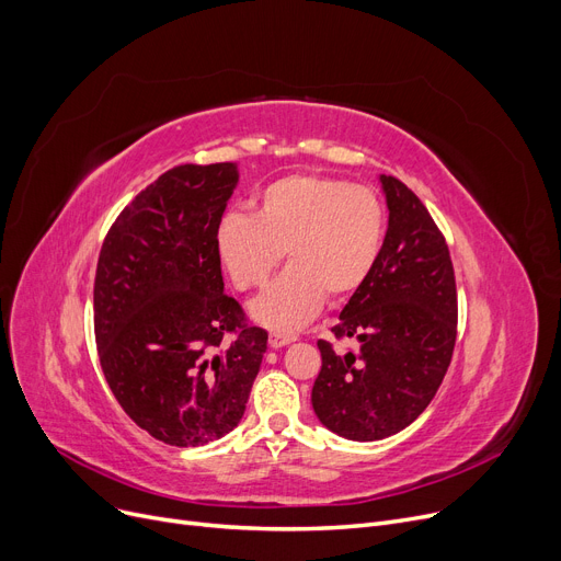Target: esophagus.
I'll use <instances>...</instances> for the list:
<instances>
[{
	"mask_svg": "<svg viewBox=\"0 0 561 561\" xmlns=\"http://www.w3.org/2000/svg\"><path fill=\"white\" fill-rule=\"evenodd\" d=\"M297 340V335H289V333H272L270 335V346L272 350H280L285 344H291Z\"/></svg>",
	"mask_w": 561,
	"mask_h": 561,
	"instance_id": "34e87169",
	"label": "esophagus"
}]
</instances>
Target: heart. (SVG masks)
<instances>
[{
	"instance_id": "1",
	"label": "heart",
	"mask_w": 561,
	"mask_h": 561,
	"mask_svg": "<svg viewBox=\"0 0 561 561\" xmlns=\"http://www.w3.org/2000/svg\"><path fill=\"white\" fill-rule=\"evenodd\" d=\"M386 205L369 186L291 173L266 184L257 215L232 209L217 226V255L237 289L264 285L283 260L287 270L251 304L264 327L297 331L331 301L352 297L369 278L386 237Z\"/></svg>"
}]
</instances>
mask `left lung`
Returning a JSON list of instances; mask_svg holds the SVG:
<instances>
[{
    "instance_id": "left-lung-1",
    "label": "left lung",
    "mask_w": 561,
    "mask_h": 561,
    "mask_svg": "<svg viewBox=\"0 0 561 561\" xmlns=\"http://www.w3.org/2000/svg\"><path fill=\"white\" fill-rule=\"evenodd\" d=\"M388 232L381 255L331 329L356 350L335 352L317 340L322 369L312 409L350 440H381L432 404L457 342V278L445 234L422 201L392 175H381Z\"/></svg>"
}]
</instances>
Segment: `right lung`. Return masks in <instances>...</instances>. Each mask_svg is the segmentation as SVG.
I'll use <instances>...</instances> for the list:
<instances>
[{
	"label": "right lung",
	"mask_w": 561,
	"mask_h": 561,
	"mask_svg": "<svg viewBox=\"0 0 561 561\" xmlns=\"http://www.w3.org/2000/svg\"><path fill=\"white\" fill-rule=\"evenodd\" d=\"M237 167L180 164L131 198L106 232L93 285L100 367L152 438L196 447L247 411L266 331L224 291L217 226Z\"/></svg>",
	"instance_id": "obj_1"
}]
</instances>
